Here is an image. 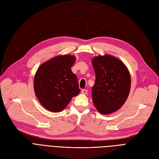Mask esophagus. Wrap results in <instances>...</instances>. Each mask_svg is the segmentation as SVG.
Instances as JSON below:
<instances>
[{
    "label": "esophagus",
    "mask_w": 159,
    "mask_h": 159,
    "mask_svg": "<svg viewBox=\"0 0 159 159\" xmlns=\"http://www.w3.org/2000/svg\"><path fill=\"white\" fill-rule=\"evenodd\" d=\"M81 93L82 94H87V89H82L81 90Z\"/></svg>",
    "instance_id": "esophagus-1"
}]
</instances>
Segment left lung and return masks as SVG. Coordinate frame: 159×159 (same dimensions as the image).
Returning a JSON list of instances; mask_svg holds the SVG:
<instances>
[{"label":"left lung","mask_w":159,"mask_h":159,"mask_svg":"<svg viewBox=\"0 0 159 159\" xmlns=\"http://www.w3.org/2000/svg\"><path fill=\"white\" fill-rule=\"evenodd\" d=\"M95 82L92 87L93 102L98 111L111 114L121 107L129 95V71L119 59L111 55L93 58Z\"/></svg>","instance_id":"obj_1"}]
</instances>
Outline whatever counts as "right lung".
Here are the masks:
<instances>
[{"label":"right lung","instance_id":"1","mask_svg":"<svg viewBox=\"0 0 159 159\" xmlns=\"http://www.w3.org/2000/svg\"><path fill=\"white\" fill-rule=\"evenodd\" d=\"M75 61L74 56H58L38 68L34 90L38 100L48 111H62L80 92L77 76L71 70Z\"/></svg>","mask_w":159,"mask_h":159}]
</instances>
